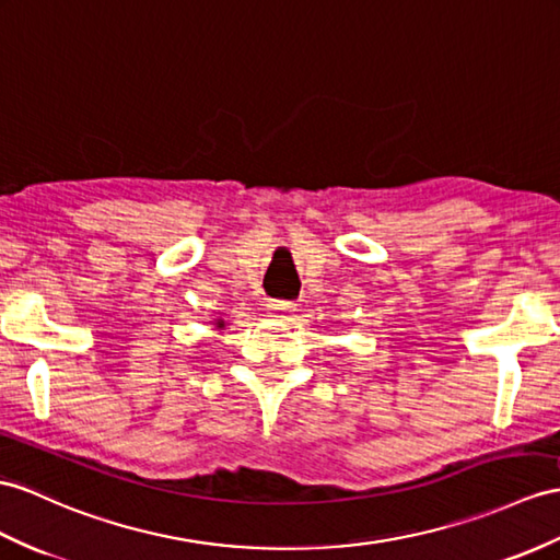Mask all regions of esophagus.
Segmentation results:
<instances>
[{"mask_svg":"<svg viewBox=\"0 0 560 560\" xmlns=\"http://www.w3.org/2000/svg\"><path fill=\"white\" fill-rule=\"evenodd\" d=\"M266 311H268L270 318L290 320V316L296 311V306L292 302H280V299H270V302L266 304Z\"/></svg>","mask_w":560,"mask_h":560,"instance_id":"esophagus-1","label":"esophagus"}]
</instances>
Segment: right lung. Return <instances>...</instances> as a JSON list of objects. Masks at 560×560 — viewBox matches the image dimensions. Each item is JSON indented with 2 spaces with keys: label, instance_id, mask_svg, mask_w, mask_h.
<instances>
[{
  "label": "right lung",
  "instance_id": "right-lung-1",
  "mask_svg": "<svg viewBox=\"0 0 560 560\" xmlns=\"http://www.w3.org/2000/svg\"><path fill=\"white\" fill-rule=\"evenodd\" d=\"M213 325H215V330H225V325H228V323H225L223 318H215V320H213Z\"/></svg>",
  "mask_w": 560,
  "mask_h": 560
}]
</instances>
